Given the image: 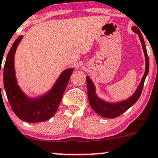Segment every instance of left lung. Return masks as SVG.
Here are the masks:
<instances>
[{"instance_id": "8db88e82", "label": "left lung", "mask_w": 158, "mask_h": 158, "mask_svg": "<svg viewBox=\"0 0 158 158\" xmlns=\"http://www.w3.org/2000/svg\"><path fill=\"white\" fill-rule=\"evenodd\" d=\"M132 30L135 33L139 34V37L140 41L142 43V46H143V48L145 57V73H144V76H143V79H142L139 85L138 86L137 89L136 90V91H135V93L133 94L132 96L129 99H127V100H124L122 102H119V103H107V102H105L104 100H101V99H100L97 96L96 92H95L94 85L93 84L92 81L90 79V78L88 76H87V78H86V82H87L88 88V97L90 105H91L93 110L95 112H97L99 115L102 116V117L107 118H115L116 117H118L121 114L126 112L128 109L131 108L137 101L138 99L139 98L140 95H141L142 91H143L144 82H145V78H146L147 75H148V70H149V60H148V53H147L146 47H145V41H144L143 37L142 35L141 32H140L139 29L137 27H133Z\"/></svg>"}]
</instances>
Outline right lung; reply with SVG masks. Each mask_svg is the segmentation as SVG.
<instances>
[{"label": "right lung", "mask_w": 158, "mask_h": 158, "mask_svg": "<svg viewBox=\"0 0 158 158\" xmlns=\"http://www.w3.org/2000/svg\"><path fill=\"white\" fill-rule=\"evenodd\" d=\"M22 39V36H19L15 40L6 56L3 67L4 89L12 110L21 120L31 123L45 121L52 117L58 110L73 69L64 71L46 95L37 99L27 98L17 85L15 76L14 55Z\"/></svg>", "instance_id": "obj_1"}]
</instances>
